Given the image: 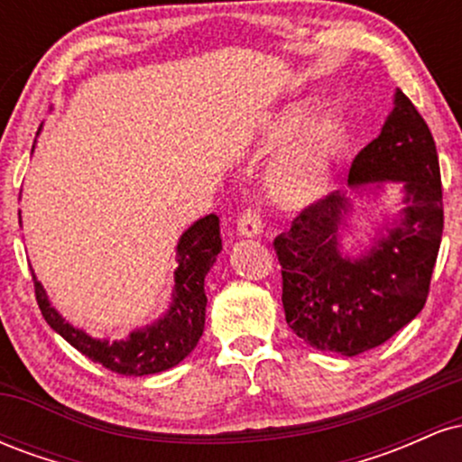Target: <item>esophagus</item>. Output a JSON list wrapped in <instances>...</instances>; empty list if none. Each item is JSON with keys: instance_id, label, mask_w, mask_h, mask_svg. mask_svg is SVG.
<instances>
[{"instance_id": "34e87169", "label": "esophagus", "mask_w": 462, "mask_h": 462, "mask_svg": "<svg viewBox=\"0 0 462 462\" xmlns=\"http://www.w3.org/2000/svg\"><path fill=\"white\" fill-rule=\"evenodd\" d=\"M236 232L241 236H258L263 232V217L256 208H247L238 215Z\"/></svg>"}]
</instances>
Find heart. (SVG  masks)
Instances as JSON below:
<instances>
[{
	"label": "heart",
	"instance_id": "b5f03b06",
	"mask_svg": "<svg viewBox=\"0 0 462 462\" xmlns=\"http://www.w3.org/2000/svg\"><path fill=\"white\" fill-rule=\"evenodd\" d=\"M315 106L310 102H295L286 106L267 128L269 141H286L300 134L310 124ZM343 136V121L337 115L326 119L312 130L301 145L284 153L269 171V184L280 199L309 201L321 195L330 176V156Z\"/></svg>",
	"mask_w": 462,
	"mask_h": 462
}]
</instances>
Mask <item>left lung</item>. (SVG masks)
<instances>
[{
	"label": "left lung",
	"instance_id": "left-lung-1",
	"mask_svg": "<svg viewBox=\"0 0 462 462\" xmlns=\"http://www.w3.org/2000/svg\"><path fill=\"white\" fill-rule=\"evenodd\" d=\"M378 139L354 158L352 190L404 189V210L360 258L341 254L338 232L352 201L334 190L295 217L273 241L282 264L289 328L321 352L356 356L383 346L421 312L443 235V189L430 128L404 93H395Z\"/></svg>",
	"mask_w": 462,
	"mask_h": 462
}]
</instances>
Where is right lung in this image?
<instances>
[{
  "instance_id": "right-lung-1",
  "label": "right lung",
  "mask_w": 462,
  "mask_h": 462,
  "mask_svg": "<svg viewBox=\"0 0 462 462\" xmlns=\"http://www.w3.org/2000/svg\"><path fill=\"white\" fill-rule=\"evenodd\" d=\"M221 252L219 217L206 215L180 236L176 245V284H173V301L152 326L130 332L125 341H106L93 338L84 330H78L62 319L50 304L43 284L36 280L34 293L39 309L51 330L88 356L93 363L115 371L121 375H150L176 367L198 346L206 321V291L204 278L210 272L217 254Z\"/></svg>"
}]
</instances>
